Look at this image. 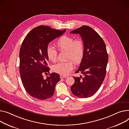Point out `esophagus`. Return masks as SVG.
I'll return each mask as SVG.
<instances>
[{"label": "esophagus", "mask_w": 129, "mask_h": 129, "mask_svg": "<svg viewBox=\"0 0 129 129\" xmlns=\"http://www.w3.org/2000/svg\"><path fill=\"white\" fill-rule=\"evenodd\" d=\"M67 76H64V75H60V78H61V79L62 78H66Z\"/></svg>", "instance_id": "34e87169"}]
</instances>
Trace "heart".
I'll return each mask as SVG.
<instances>
[{
    "instance_id": "b5f03b06",
    "label": "heart",
    "mask_w": 129,
    "mask_h": 129,
    "mask_svg": "<svg viewBox=\"0 0 129 129\" xmlns=\"http://www.w3.org/2000/svg\"><path fill=\"white\" fill-rule=\"evenodd\" d=\"M56 46L61 51H66V58L71 59L76 64H79L84 54V45L83 40L80 38H74L67 35L60 37L56 42ZM46 54L50 61L55 62L57 59V52L53 47L48 46ZM74 68V62L72 60L66 62L58 63L53 65V71L59 74L66 75Z\"/></svg>"
}]
</instances>
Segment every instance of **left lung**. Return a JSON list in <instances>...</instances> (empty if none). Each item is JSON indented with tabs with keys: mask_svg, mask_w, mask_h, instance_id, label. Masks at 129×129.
Segmentation results:
<instances>
[{
	"mask_svg": "<svg viewBox=\"0 0 129 129\" xmlns=\"http://www.w3.org/2000/svg\"><path fill=\"white\" fill-rule=\"evenodd\" d=\"M71 33L79 34L84 45L83 58L75 72L84 77H74L71 91L77 97L89 98L98 91L105 79L108 60L106 45L99 34L88 26H82Z\"/></svg>",
	"mask_w": 129,
	"mask_h": 129,
	"instance_id": "obj_1",
	"label": "left lung"
}]
</instances>
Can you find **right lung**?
Returning a JSON list of instances; mask_svg holds the SVG:
<instances>
[{
	"instance_id": "1",
	"label": "right lung",
	"mask_w": 129,
	"mask_h": 129,
	"mask_svg": "<svg viewBox=\"0 0 129 129\" xmlns=\"http://www.w3.org/2000/svg\"><path fill=\"white\" fill-rule=\"evenodd\" d=\"M65 31L39 26L33 29L22 42L20 50V74L26 91L34 98L43 100L51 98L56 83L61 80L55 73L49 74L46 79L43 75L49 73L46 54L49 44Z\"/></svg>"
}]
</instances>
